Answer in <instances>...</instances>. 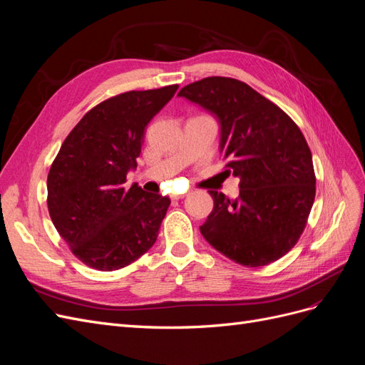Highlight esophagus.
<instances>
[{
  "label": "esophagus",
  "instance_id": "obj_1",
  "mask_svg": "<svg viewBox=\"0 0 365 365\" xmlns=\"http://www.w3.org/2000/svg\"><path fill=\"white\" fill-rule=\"evenodd\" d=\"M184 196H185V195H172L170 197H172V200H182Z\"/></svg>",
  "mask_w": 365,
  "mask_h": 365
}]
</instances>
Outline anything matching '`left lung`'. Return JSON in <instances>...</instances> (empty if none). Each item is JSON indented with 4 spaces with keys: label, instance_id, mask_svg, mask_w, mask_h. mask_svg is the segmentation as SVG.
I'll list each match as a JSON object with an SVG mask.
<instances>
[{
    "label": "left lung",
    "instance_id": "obj_1",
    "mask_svg": "<svg viewBox=\"0 0 365 365\" xmlns=\"http://www.w3.org/2000/svg\"><path fill=\"white\" fill-rule=\"evenodd\" d=\"M178 96L216 117L225 172L240 180L236 200L208 190L215 205L201 235L244 267L279 260L300 239L315 200L312 153L302 130L277 105L231 77H205Z\"/></svg>",
    "mask_w": 365,
    "mask_h": 365
}]
</instances>
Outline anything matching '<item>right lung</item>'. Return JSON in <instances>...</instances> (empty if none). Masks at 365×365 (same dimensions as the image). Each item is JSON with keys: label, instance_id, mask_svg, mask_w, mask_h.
I'll list each match as a JSON object with an SVG mask.
<instances>
[{"label": "right lung", "instance_id": "1", "mask_svg": "<svg viewBox=\"0 0 365 365\" xmlns=\"http://www.w3.org/2000/svg\"><path fill=\"white\" fill-rule=\"evenodd\" d=\"M176 90L169 85L108 98L62 143L47 178L48 213L86 267L125 268L155 244L170 200L125 182L137 168L148 123Z\"/></svg>", "mask_w": 365, "mask_h": 365}]
</instances>
